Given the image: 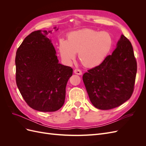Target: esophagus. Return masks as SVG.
<instances>
[{"label": "esophagus", "mask_w": 146, "mask_h": 146, "mask_svg": "<svg viewBox=\"0 0 146 146\" xmlns=\"http://www.w3.org/2000/svg\"><path fill=\"white\" fill-rule=\"evenodd\" d=\"M74 72L75 74H77V75H82V70L80 69H76L74 70Z\"/></svg>", "instance_id": "34e87169"}]
</instances>
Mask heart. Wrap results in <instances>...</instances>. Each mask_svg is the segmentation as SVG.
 Wrapping results in <instances>:
<instances>
[{
    "label": "heart",
    "instance_id": "heart-1",
    "mask_svg": "<svg viewBox=\"0 0 146 146\" xmlns=\"http://www.w3.org/2000/svg\"><path fill=\"white\" fill-rule=\"evenodd\" d=\"M113 44L111 35L108 32H100L85 29L70 33L67 39H60L58 50L62 60L70 64L78 53L81 63L92 68L102 63L108 55Z\"/></svg>",
    "mask_w": 146,
    "mask_h": 146
}]
</instances>
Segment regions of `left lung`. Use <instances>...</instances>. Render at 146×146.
I'll list each match as a JSON object with an SVG mask.
<instances>
[{
    "label": "left lung",
    "instance_id": "obj_1",
    "mask_svg": "<svg viewBox=\"0 0 146 146\" xmlns=\"http://www.w3.org/2000/svg\"><path fill=\"white\" fill-rule=\"evenodd\" d=\"M137 63L130 41L122 35L111 55L83 76L90 101L107 110L121 105L134 91Z\"/></svg>",
    "mask_w": 146,
    "mask_h": 146
}]
</instances>
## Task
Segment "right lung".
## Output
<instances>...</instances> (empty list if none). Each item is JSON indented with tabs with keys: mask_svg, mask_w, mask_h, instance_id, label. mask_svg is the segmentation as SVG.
I'll use <instances>...</instances> for the list:
<instances>
[{
	"mask_svg": "<svg viewBox=\"0 0 146 146\" xmlns=\"http://www.w3.org/2000/svg\"><path fill=\"white\" fill-rule=\"evenodd\" d=\"M55 29L56 27L54 28ZM52 31L37 30L26 37L16 51V82L30 107L53 112L63 105L71 67L58 63L47 35Z\"/></svg>",
	"mask_w": 146,
	"mask_h": 146,
	"instance_id": "add662e5",
	"label": "right lung"
}]
</instances>
